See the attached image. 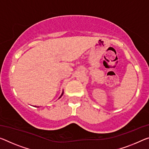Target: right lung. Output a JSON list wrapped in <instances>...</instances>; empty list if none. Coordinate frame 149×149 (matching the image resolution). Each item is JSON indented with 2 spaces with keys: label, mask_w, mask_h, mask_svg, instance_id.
Instances as JSON below:
<instances>
[{
  "label": "right lung",
  "mask_w": 149,
  "mask_h": 149,
  "mask_svg": "<svg viewBox=\"0 0 149 149\" xmlns=\"http://www.w3.org/2000/svg\"><path fill=\"white\" fill-rule=\"evenodd\" d=\"M63 92H62V95H60V97H59V99H60V97H62V95H63Z\"/></svg>",
  "instance_id": "add662e5"
}]
</instances>
